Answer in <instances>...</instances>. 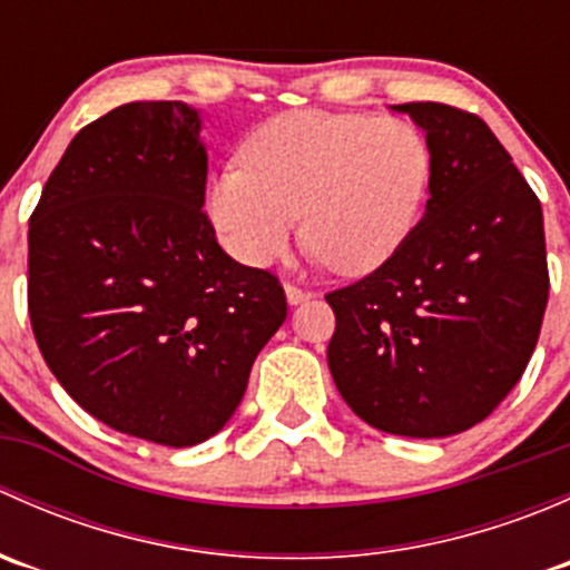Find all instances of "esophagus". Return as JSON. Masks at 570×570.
Wrapping results in <instances>:
<instances>
[{"instance_id": "esophagus-1", "label": "esophagus", "mask_w": 570, "mask_h": 570, "mask_svg": "<svg viewBox=\"0 0 570 570\" xmlns=\"http://www.w3.org/2000/svg\"><path fill=\"white\" fill-rule=\"evenodd\" d=\"M308 297H312V292L301 289V286H295V284H286V301H289L292 306H297V303H306Z\"/></svg>"}]
</instances>
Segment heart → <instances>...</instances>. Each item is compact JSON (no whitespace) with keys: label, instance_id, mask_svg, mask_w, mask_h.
Returning <instances> with one entry per match:
<instances>
[{"label":"heart","instance_id":"obj_1","mask_svg":"<svg viewBox=\"0 0 570 570\" xmlns=\"http://www.w3.org/2000/svg\"><path fill=\"white\" fill-rule=\"evenodd\" d=\"M435 176L428 135L402 118L275 115L212 178L206 215L223 248L250 267L284 256L303 212L308 250L342 275L389 262L416 228Z\"/></svg>","mask_w":570,"mask_h":570}]
</instances>
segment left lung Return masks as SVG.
Masks as SVG:
<instances>
[{"mask_svg":"<svg viewBox=\"0 0 570 570\" xmlns=\"http://www.w3.org/2000/svg\"><path fill=\"white\" fill-rule=\"evenodd\" d=\"M394 109L428 131L433 187L407 243L325 295L327 366L366 424L444 439L482 422L530 364L549 301L543 212L485 120L435 101Z\"/></svg>","mask_w":570,"mask_h":570,"instance_id":"8db88e82","label":"left lung"}]
</instances>
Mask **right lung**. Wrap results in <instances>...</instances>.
<instances>
[{"label": "right lung", "mask_w": 570, "mask_h": 570, "mask_svg": "<svg viewBox=\"0 0 570 570\" xmlns=\"http://www.w3.org/2000/svg\"><path fill=\"white\" fill-rule=\"evenodd\" d=\"M200 112L131 101L85 126L30 217L27 303L51 375L118 433H220L286 320L273 273L234 262L204 212Z\"/></svg>", "instance_id": "1"}]
</instances>
